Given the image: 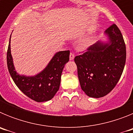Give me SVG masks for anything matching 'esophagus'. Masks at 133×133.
I'll return each mask as SVG.
<instances>
[{
    "label": "esophagus",
    "instance_id": "obj_1",
    "mask_svg": "<svg viewBox=\"0 0 133 133\" xmlns=\"http://www.w3.org/2000/svg\"><path fill=\"white\" fill-rule=\"evenodd\" d=\"M69 58H70V61H72V60H73L74 58H75V55H74V53H72V52H70Z\"/></svg>",
    "mask_w": 133,
    "mask_h": 133
}]
</instances>
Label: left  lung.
I'll use <instances>...</instances> for the list:
<instances>
[{"label": "left lung", "mask_w": 133, "mask_h": 133, "mask_svg": "<svg viewBox=\"0 0 133 133\" xmlns=\"http://www.w3.org/2000/svg\"><path fill=\"white\" fill-rule=\"evenodd\" d=\"M104 33L107 43L98 41L75 58L81 89L92 98L104 97L115 88L126 62V46L118 26L112 24Z\"/></svg>", "instance_id": "8db88e82"}]
</instances>
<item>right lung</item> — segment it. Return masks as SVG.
<instances>
[{
  "instance_id": "1",
  "label": "right lung",
  "mask_w": 133,
  "mask_h": 133,
  "mask_svg": "<svg viewBox=\"0 0 133 133\" xmlns=\"http://www.w3.org/2000/svg\"><path fill=\"white\" fill-rule=\"evenodd\" d=\"M69 50L59 51L54 55L45 69L36 75H20L14 66L10 38L7 50V66L13 81L24 95L36 102H45L52 99L59 89L61 75L64 65L69 62Z\"/></svg>"
}]
</instances>
